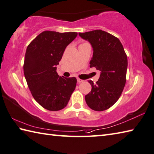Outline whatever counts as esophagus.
Listing matches in <instances>:
<instances>
[{
    "label": "esophagus",
    "instance_id": "obj_1",
    "mask_svg": "<svg viewBox=\"0 0 154 154\" xmlns=\"http://www.w3.org/2000/svg\"><path fill=\"white\" fill-rule=\"evenodd\" d=\"M77 82H78V83H81V82H83L84 80L80 79V78H77Z\"/></svg>",
    "mask_w": 154,
    "mask_h": 154
}]
</instances>
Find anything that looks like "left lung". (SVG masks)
<instances>
[{
  "mask_svg": "<svg viewBox=\"0 0 154 154\" xmlns=\"http://www.w3.org/2000/svg\"><path fill=\"white\" fill-rule=\"evenodd\" d=\"M92 45L90 67L100 71L96 84L88 80L91 92L85 96L90 108L97 111L109 109L119 98L126 82L127 57L119 39L102 30L78 33Z\"/></svg>",
  "mask_w": 154,
  "mask_h": 154,
  "instance_id": "1",
  "label": "left lung"
}]
</instances>
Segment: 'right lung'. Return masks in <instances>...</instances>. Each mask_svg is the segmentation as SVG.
Instances as JSON below:
<instances>
[{"instance_id":"1","label":"right lung","mask_w":154,"mask_h":154,"mask_svg":"<svg viewBox=\"0 0 154 154\" xmlns=\"http://www.w3.org/2000/svg\"><path fill=\"white\" fill-rule=\"evenodd\" d=\"M77 35L76 32L45 31L27 48L23 65L26 81L35 100L49 111L64 108L76 88V78L60 76L56 66Z\"/></svg>"}]
</instances>
